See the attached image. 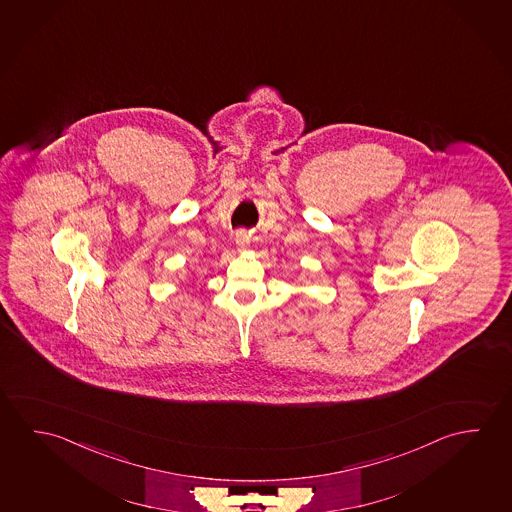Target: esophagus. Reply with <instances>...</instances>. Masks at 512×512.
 <instances>
[{
    "label": "esophagus",
    "instance_id": "34e87169",
    "mask_svg": "<svg viewBox=\"0 0 512 512\" xmlns=\"http://www.w3.org/2000/svg\"><path fill=\"white\" fill-rule=\"evenodd\" d=\"M234 242L238 245V249H245L249 245V234L245 233V231H238L236 236H234Z\"/></svg>",
    "mask_w": 512,
    "mask_h": 512
}]
</instances>
